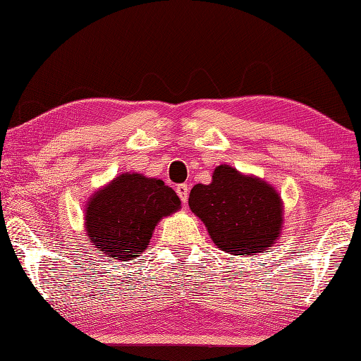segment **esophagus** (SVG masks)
<instances>
[{"instance_id": "esophagus-1", "label": "esophagus", "mask_w": 361, "mask_h": 361, "mask_svg": "<svg viewBox=\"0 0 361 361\" xmlns=\"http://www.w3.org/2000/svg\"><path fill=\"white\" fill-rule=\"evenodd\" d=\"M176 194L181 199L183 203L188 202V197H189V186L188 185H178L176 186Z\"/></svg>"}]
</instances>
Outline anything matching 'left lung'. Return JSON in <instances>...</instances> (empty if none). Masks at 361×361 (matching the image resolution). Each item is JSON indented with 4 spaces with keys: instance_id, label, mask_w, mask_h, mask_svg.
<instances>
[{
    "instance_id": "left-lung-1",
    "label": "left lung",
    "mask_w": 361,
    "mask_h": 361,
    "mask_svg": "<svg viewBox=\"0 0 361 361\" xmlns=\"http://www.w3.org/2000/svg\"><path fill=\"white\" fill-rule=\"evenodd\" d=\"M189 208L222 252L252 257L279 241L283 200L269 183L228 164L214 169L209 185H195Z\"/></svg>"
}]
</instances>
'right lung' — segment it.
<instances>
[{
    "label": "right lung",
    "mask_w": 361,
    "mask_h": 361,
    "mask_svg": "<svg viewBox=\"0 0 361 361\" xmlns=\"http://www.w3.org/2000/svg\"><path fill=\"white\" fill-rule=\"evenodd\" d=\"M180 208V197L162 180L123 172L89 197L84 230L103 255L128 261L147 249L161 219Z\"/></svg>",
    "instance_id": "1"
}]
</instances>
